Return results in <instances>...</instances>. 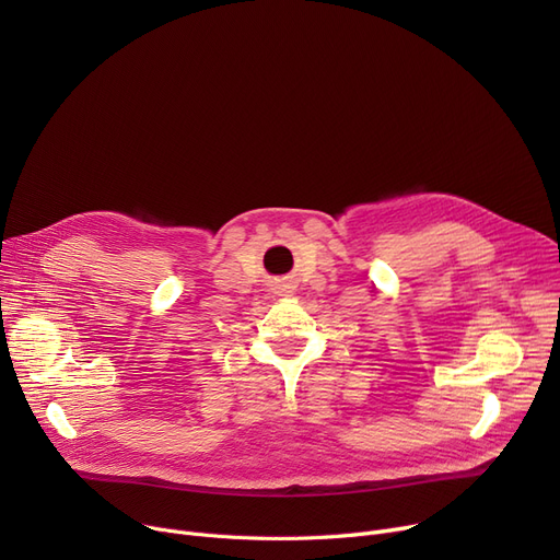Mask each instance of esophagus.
I'll list each match as a JSON object with an SVG mask.
<instances>
[{
    "label": "esophagus",
    "instance_id": "34e87169",
    "mask_svg": "<svg viewBox=\"0 0 560 560\" xmlns=\"http://www.w3.org/2000/svg\"><path fill=\"white\" fill-rule=\"evenodd\" d=\"M295 279L292 277H281V279H275L272 281V292L275 295H292L295 292Z\"/></svg>",
    "mask_w": 560,
    "mask_h": 560
}]
</instances>
